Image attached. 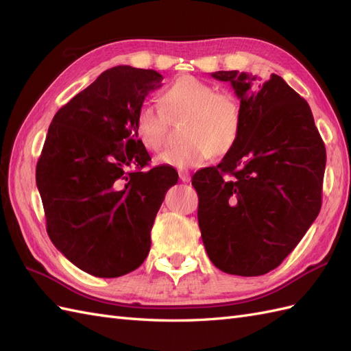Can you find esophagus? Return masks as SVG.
I'll return each mask as SVG.
<instances>
[{"label": "esophagus", "instance_id": "esophagus-1", "mask_svg": "<svg viewBox=\"0 0 351 351\" xmlns=\"http://www.w3.org/2000/svg\"><path fill=\"white\" fill-rule=\"evenodd\" d=\"M178 177H180V180H182L183 183H189L190 182V173L187 171V169H180Z\"/></svg>", "mask_w": 351, "mask_h": 351}]
</instances>
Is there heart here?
I'll return each mask as SVG.
<instances>
[{
  "label": "heart",
  "mask_w": 351,
  "mask_h": 351,
  "mask_svg": "<svg viewBox=\"0 0 351 351\" xmlns=\"http://www.w3.org/2000/svg\"><path fill=\"white\" fill-rule=\"evenodd\" d=\"M159 105L143 102L134 115V134L149 151H159L167 139V120L184 117L182 145L156 158L158 164L177 169L195 168L217 154L234 149L241 133L243 114L237 97L217 92L210 83L195 76H182L159 92Z\"/></svg>",
  "instance_id": "b5f03b06"
}]
</instances>
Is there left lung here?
I'll return each instance as SVG.
<instances>
[{
	"instance_id": "8db88e82",
	"label": "left lung",
	"mask_w": 351,
	"mask_h": 351,
	"mask_svg": "<svg viewBox=\"0 0 351 351\" xmlns=\"http://www.w3.org/2000/svg\"><path fill=\"white\" fill-rule=\"evenodd\" d=\"M240 99L243 125L234 149L193 176L197 221L210 262L258 277L289 256L322 205L326 152L309 104L282 77L215 71Z\"/></svg>"
}]
</instances>
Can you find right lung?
<instances>
[{
	"mask_svg": "<svg viewBox=\"0 0 351 351\" xmlns=\"http://www.w3.org/2000/svg\"><path fill=\"white\" fill-rule=\"evenodd\" d=\"M155 70L117 66L61 107L36 164V186L54 246L82 271L117 278L139 268L173 167L145 169L151 156L134 115L162 86Z\"/></svg>",
	"mask_w": 351,
	"mask_h": 351,
	"instance_id": "right-lung-1",
	"label": "right lung"
}]
</instances>
